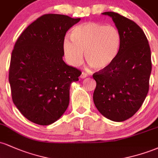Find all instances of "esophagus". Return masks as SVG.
<instances>
[{
	"mask_svg": "<svg viewBox=\"0 0 158 158\" xmlns=\"http://www.w3.org/2000/svg\"><path fill=\"white\" fill-rule=\"evenodd\" d=\"M88 73H85V72H82V73H81V74L80 77L81 78V79H85V78L88 77Z\"/></svg>",
	"mask_w": 158,
	"mask_h": 158,
	"instance_id": "34e87169",
	"label": "esophagus"
}]
</instances>
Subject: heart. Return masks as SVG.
Returning a JSON list of instances; mask_svg holds the SVG:
<instances>
[{"label": "heart", "mask_w": 158, "mask_h": 158, "mask_svg": "<svg viewBox=\"0 0 158 158\" xmlns=\"http://www.w3.org/2000/svg\"><path fill=\"white\" fill-rule=\"evenodd\" d=\"M71 39L66 37L63 41V50L69 64H81L85 51L86 61L98 70L112 64L121 45L120 33L115 27L94 22L76 27Z\"/></svg>", "instance_id": "heart-1"}]
</instances>
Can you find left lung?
Segmentation results:
<instances>
[{"instance_id": "obj_1", "label": "left lung", "mask_w": 158, "mask_h": 158, "mask_svg": "<svg viewBox=\"0 0 158 158\" xmlns=\"http://www.w3.org/2000/svg\"><path fill=\"white\" fill-rule=\"evenodd\" d=\"M112 18L121 35L118 56L108 68L94 73L97 82L94 102L106 118L126 120L139 109L148 92L151 50L144 32L135 22L114 12Z\"/></svg>"}]
</instances>
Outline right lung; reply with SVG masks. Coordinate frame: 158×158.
<instances>
[{
	"label": "right lung",
	"mask_w": 158,
	"mask_h": 158,
	"mask_svg": "<svg viewBox=\"0 0 158 158\" xmlns=\"http://www.w3.org/2000/svg\"><path fill=\"white\" fill-rule=\"evenodd\" d=\"M80 19L46 14L23 30L11 56L9 81L12 101L27 119L48 126L68 108L70 88L81 72L63 61V41Z\"/></svg>",
	"instance_id": "obj_1"
}]
</instances>
